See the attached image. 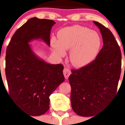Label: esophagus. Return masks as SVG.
Here are the masks:
<instances>
[{"instance_id":"esophagus-1","label":"esophagus","mask_w":125,"mask_h":125,"mask_svg":"<svg viewBox=\"0 0 125 125\" xmlns=\"http://www.w3.org/2000/svg\"><path fill=\"white\" fill-rule=\"evenodd\" d=\"M71 74V71L69 68H65L63 70V75L65 76V78L66 79H68V78L69 77L70 75Z\"/></svg>"}]
</instances>
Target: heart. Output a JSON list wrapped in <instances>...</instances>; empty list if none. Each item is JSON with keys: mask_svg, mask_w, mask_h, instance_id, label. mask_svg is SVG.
<instances>
[{"mask_svg": "<svg viewBox=\"0 0 125 125\" xmlns=\"http://www.w3.org/2000/svg\"><path fill=\"white\" fill-rule=\"evenodd\" d=\"M50 42L53 52L58 57L65 56L66 50L71 49L70 60L76 67H84L92 62L102 44L97 32L81 25L62 29L58 33V39L52 37Z\"/></svg>", "mask_w": 125, "mask_h": 125, "instance_id": "heart-1", "label": "heart"}]
</instances>
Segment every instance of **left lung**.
<instances>
[{
	"label": "left lung",
	"instance_id": "1",
	"mask_svg": "<svg viewBox=\"0 0 125 125\" xmlns=\"http://www.w3.org/2000/svg\"><path fill=\"white\" fill-rule=\"evenodd\" d=\"M100 30L103 46L95 60L78 70H72L71 104L82 116H93L116 95L121 74V53L108 29L93 21Z\"/></svg>",
	"mask_w": 125,
	"mask_h": 125
}]
</instances>
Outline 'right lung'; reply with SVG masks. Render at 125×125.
I'll return each instance as SVG.
<instances>
[{"label": "right lung", "mask_w": 125, "mask_h": 125, "mask_svg": "<svg viewBox=\"0 0 125 125\" xmlns=\"http://www.w3.org/2000/svg\"><path fill=\"white\" fill-rule=\"evenodd\" d=\"M52 20L31 18L16 30L7 46L5 75L9 95L23 112L32 116L49 109V96L64 82L62 64H50L38 57L30 42L43 40L50 47Z\"/></svg>", "instance_id": "obj_1"}]
</instances>
